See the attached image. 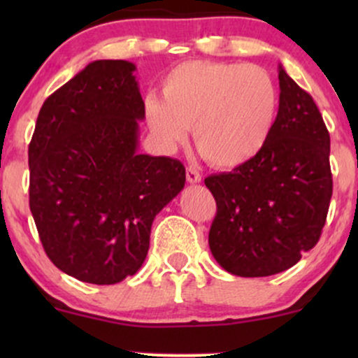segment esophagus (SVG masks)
<instances>
[{
	"mask_svg": "<svg viewBox=\"0 0 358 358\" xmlns=\"http://www.w3.org/2000/svg\"><path fill=\"white\" fill-rule=\"evenodd\" d=\"M187 182L188 183L202 182V175H200V171L196 170V168H193V166L187 168Z\"/></svg>",
	"mask_w": 358,
	"mask_h": 358,
	"instance_id": "1",
	"label": "esophagus"
}]
</instances>
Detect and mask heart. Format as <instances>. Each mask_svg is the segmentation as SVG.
<instances>
[{
	"label": "heart",
	"instance_id": "1",
	"mask_svg": "<svg viewBox=\"0 0 358 358\" xmlns=\"http://www.w3.org/2000/svg\"><path fill=\"white\" fill-rule=\"evenodd\" d=\"M279 90L268 71L237 62L190 60L150 94L146 121L159 145L173 150L193 126L196 150L213 166L237 168L264 150L278 121Z\"/></svg>",
	"mask_w": 358,
	"mask_h": 358
}]
</instances>
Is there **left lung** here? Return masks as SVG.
<instances>
[{
    "label": "left lung",
    "mask_w": 358,
    "mask_h": 358,
    "mask_svg": "<svg viewBox=\"0 0 358 358\" xmlns=\"http://www.w3.org/2000/svg\"><path fill=\"white\" fill-rule=\"evenodd\" d=\"M278 121L256 158L205 185L217 203L208 232L231 274L262 278L289 269L322 236L334 180L330 134L313 97L279 65Z\"/></svg>",
    "instance_id": "obj_1"
}]
</instances>
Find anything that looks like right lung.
<instances>
[{
	"mask_svg": "<svg viewBox=\"0 0 358 358\" xmlns=\"http://www.w3.org/2000/svg\"><path fill=\"white\" fill-rule=\"evenodd\" d=\"M134 64L96 60L47 97L28 146L30 210L47 256L69 276L116 285L136 274L156 213L185 166L138 153L145 117Z\"/></svg>",
	"mask_w": 358,
	"mask_h": 358,
	"instance_id": "obj_1",
	"label": "right lung"
}]
</instances>
